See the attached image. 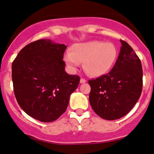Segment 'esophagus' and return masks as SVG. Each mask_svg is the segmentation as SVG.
Here are the masks:
<instances>
[{
  "label": "esophagus",
  "mask_w": 154,
  "mask_h": 154,
  "mask_svg": "<svg viewBox=\"0 0 154 154\" xmlns=\"http://www.w3.org/2000/svg\"><path fill=\"white\" fill-rule=\"evenodd\" d=\"M86 82V80L85 79H83V78H81V80H80V83L81 84H84V83Z\"/></svg>",
  "instance_id": "obj_1"
}]
</instances>
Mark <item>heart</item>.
Here are the masks:
<instances>
[{
	"label": "heart",
	"mask_w": 154,
	"mask_h": 154,
	"mask_svg": "<svg viewBox=\"0 0 154 154\" xmlns=\"http://www.w3.org/2000/svg\"><path fill=\"white\" fill-rule=\"evenodd\" d=\"M118 52L112 43L90 41L72 45L70 52L64 54L63 59L71 69L84 62L85 71L92 76L107 73L116 62Z\"/></svg>",
	"instance_id": "1"
}]
</instances>
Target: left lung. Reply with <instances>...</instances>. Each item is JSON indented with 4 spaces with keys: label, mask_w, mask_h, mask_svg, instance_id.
<instances>
[{
    "label": "left lung",
    "mask_w": 154,
    "mask_h": 154,
    "mask_svg": "<svg viewBox=\"0 0 154 154\" xmlns=\"http://www.w3.org/2000/svg\"><path fill=\"white\" fill-rule=\"evenodd\" d=\"M120 42L122 47L112 69L106 75L88 81L92 109L107 120H117L127 115L142 92L140 60L126 42Z\"/></svg>",
    "instance_id": "obj_1"
}]
</instances>
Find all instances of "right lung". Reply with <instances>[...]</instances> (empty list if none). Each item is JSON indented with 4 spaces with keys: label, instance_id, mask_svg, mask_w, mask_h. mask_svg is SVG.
<instances>
[{
    "label": "right lung",
    "instance_id": "add662e5",
    "mask_svg": "<svg viewBox=\"0 0 154 154\" xmlns=\"http://www.w3.org/2000/svg\"><path fill=\"white\" fill-rule=\"evenodd\" d=\"M67 47L50 39L26 45L12 63L14 91L18 104L30 117L53 122L66 112L80 77L68 75L63 60Z\"/></svg>",
    "mask_w": 154,
    "mask_h": 154
}]
</instances>
